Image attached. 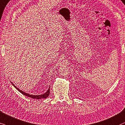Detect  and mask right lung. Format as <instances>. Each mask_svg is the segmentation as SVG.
<instances>
[{
    "instance_id": "obj_1",
    "label": "right lung",
    "mask_w": 125,
    "mask_h": 125,
    "mask_svg": "<svg viewBox=\"0 0 125 125\" xmlns=\"http://www.w3.org/2000/svg\"><path fill=\"white\" fill-rule=\"evenodd\" d=\"M12 85H13V86L15 87L16 89L18 90L19 92H20L22 94H23V95L26 96H28V97H31V98H33V99H45V98H47L48 96H49V94H50V88L49 87L48 89L47 90V92L45 93H44V94H39V95H33V94H28V93H26L25 92H23L22 91V90H20L19 88H18L17 87H16V86H15V85H14V83H11Z\"/></svg>"
}]
</instances>
